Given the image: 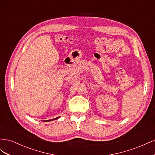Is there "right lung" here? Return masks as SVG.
Returning <instances> with one entry per match:
<instances>
[{
	"mask_svg": "<svg viewBox=\"0 0 155 155\" xmlns=\"http://www.w3.org/2000/svg\"><path fill=\"white\" fill-rule=\"evenodd\" d=\"M60 116H59V117H57V118H54V119H52V120H46L45 121H51V120H58Z\"/></svg>",
	"mask_w": 155,
	"mask_h": 155,
	"instance_id": "obj_1",
	"label": "right lung"
}]
</instances>
